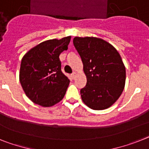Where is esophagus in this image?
<instances>
[{
	"label": "esophagus",
	"instance_id": "1",
	"mask_svg": "<svg viewBox=\"0 0 149 149\" xmlns=\"http://www.w3.org/2000/svg\"><path fill=\"white\" fill-rule=\"evenodd\" d=\"M76 77H77V73H76V72H73L72 73V74H71V77H72V78L73 79H74L76 78Z\"/></svg>",
	"mask_w": 149,
	"mask_h": 149
}]
</instances>
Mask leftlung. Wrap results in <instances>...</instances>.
<instances>
[{
    "label": "left lung",
    "mask_w": 149,
    "mask_h": 149,
    "mask_svg": "<svg viewBox=\"0 0 149 149\" xmlns=\"http://www.w3.org/2000/svg\"><path fill=\"white\" fill-rule=\"evenodd\" d=\"M73 45L83 63L87 83L80 90L82 102L93 110L111 107L122 94L126 69L118 51L104 40L75 37Z\"/></svg>",
    "instance_id": "left-lung-1"
}]
</instances>
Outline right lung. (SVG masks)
<instances>
[{
  "label": "right lung",
  "mask_w": 149,
  "mask_h": 149,
  "mask_svg": "<svg viewBox=\"0 0 149 149\" xmlns=\"http://www.w3.org/2000/svg\"><path fill=\"white\" fill-rule=\"evenodd\" d=\"M70 36L40 43L22 57L19 82L26 96L42 107H51L64 97L70 79L61 71L59 56L68 48Z\"/></svg>",
  "instance_id": "add662e5"
}]
</instances>
